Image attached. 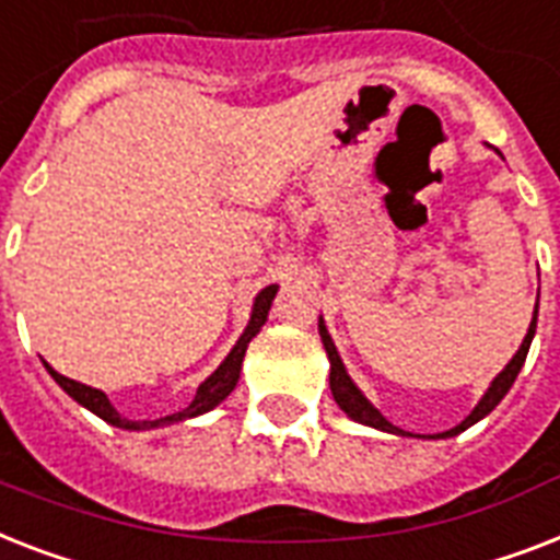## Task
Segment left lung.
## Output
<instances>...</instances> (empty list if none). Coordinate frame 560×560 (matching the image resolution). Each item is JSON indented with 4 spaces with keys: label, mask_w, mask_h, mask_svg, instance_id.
Here are the masks:
<instances>
[{
    "label": "left lung",
    "mask_w": 560,
    "mask_h": 560,
    "mask_svg": "<svg viewBox=\"0 0 560 560\" xmlns=\"http://www.w3.org/2000/svg\"><path fill=\"white\" fill-rule=\"evenodd\" d=\"M535 326H538V306H535V315H532V324H529V332H526V338H523L521 350L514 352V358L506 364V370L491 382V387L486 390V396L480 399V405L474 407L471 413L465 416L463 422L457 424V428H451V431L445 433H436V436H431V440H445V436H457V433H463L465 428H471L474 422H480L482 416H489L494 407L503 401V396L509 393V387L514 384V378H517V373H521L523 361H526V352H529V343L532 338H535ZM317 329H320V341H324V350L326 355H329V387H332V396L335 401H338V407H341L343 413L350 416V419H355V422L361 424H370V428H378V431H387V433H399V436H410V433H405L401 428H396L393 422H387L378 410H375L370 401H366V396L361 390H358L355 384H352V378L347 375V366H343L341 355H338V350H335L332 338H329V332H326L324 326V317H320V324H317Z\"/></svg>",
    "instance_id": "8db88e82"
}]
</instances>
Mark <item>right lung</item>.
Instances as JSON below:
<instances>
[{
    "mask_svg": "<svg viewBox=\"0 0 560 560\" xmlns=\"http://www.w3.org/2000/svg\"><path fill=\"white\" fill-rule=\"evenodd\" d=\"M275 294H277V285H266V289H262V292L254 298L252 320H248V326H245V332L240 335V341L234 343V350L228 352L225 361H222V364H219L217 370H213V373H210L202 384H199V390H196L194 401H190L185 410H178V413L161 416V419H144V422H132V419L120 416L118 410L112 407V401L106 399V393L103 390L86 387V384L74 382V378H66V375H60L57 370H54V366H48V364H46V370L51 373L54 382L60 384L62 390L69 393L71 399L78 401V405L89 407L92 413L101 416L103 422L115 424V428H124V431H150V428H161V424L185 422V419H194V416H202V413H208V410H213L219 401L228 399V393L234 390L236 382H240V370H243L245 350H248V343H252L254 335H257L259 329H262V324H266L268 308H271Z\"/></svg>",
    "mask_w": 560,
    "mask_h": 560,
    "instance_id": "1",
    "label": "right lung"
}]
</instances>
